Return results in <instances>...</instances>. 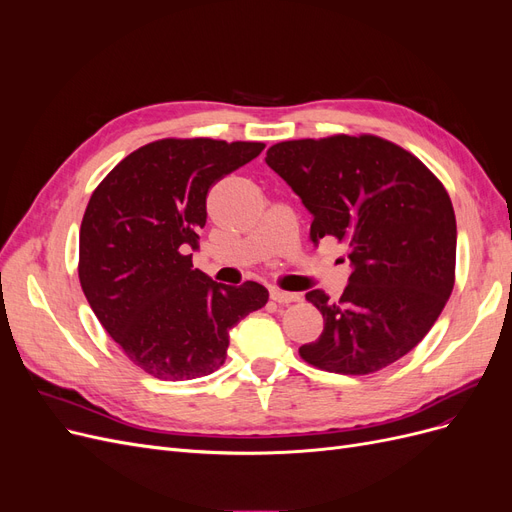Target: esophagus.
I'll use <instances>...</instances> for the list:
<instances>
[{"instance_id": "obj_1", "label": "esophagus", "mask_w": 512, "mask_h": 512, "mask_svg": "<svg viewBox=\"0 0 512 512\" xmlns=\"http://www.w3.org/2000/svg\"><path fill=\"white\" fill-rule=\"evenodd\" d=\"M271 299L275 303H280V305H288V303L299 301V294L297 292H286V290H280V288H273L271 290Z\"/></svg>"}]
</instances>
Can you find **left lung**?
Wrapping results in <instances>:
<instances>
[{
	"mask_svg": "<svg viewBox=\"0 0 512 512\" xmlns=\"http://www.w3.org/2000/svg\"><path fill=\"white\" fill-rule=\"evenodd\" d=\"M265 162L314 215L309 239L346 243L352 273L342 297L305 294L324 318L299 348L324 371L365 376L429 333L455 286L457 222L440 179L386 138L335 134L269 147Z\"/></svg>",
	"mask_w": 512,
	"mask_h": 512,
	"instance_id": "left-lung-1",
	"label": "left lung"
}]
</instances>
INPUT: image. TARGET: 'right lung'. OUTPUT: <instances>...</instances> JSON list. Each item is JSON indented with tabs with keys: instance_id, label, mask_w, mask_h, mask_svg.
<instances>
[{
	"instance_id": "obj_1",
	"label": "right lung",
	"mask_w": 512,
	"mask_h": 512,
	"mask_svg": "<svg viewBox=\"0 0 512 512\" xmlns=\"http://www.w3.org/2000/svg\"><path fill=\"white\" fill-rule=\"evenodd\" d=\"M262 143L162 138L123 158L91 194L79 235V280L128 359L160 380L209 376L228 331L265 307L256 282L226 286L192 269L215 181L252 162Z\"/></svg>"
}]
</instances>
